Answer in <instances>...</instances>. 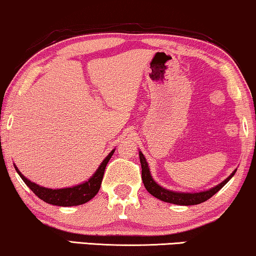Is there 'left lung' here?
<instances>
[{"instance_id": "obj_1", "label": "left lung", "mask_w": 256, "mask_h": 256, "mask_svg": "<svg viewBox=\"0 0 256 256\" xmlns=\"http://www.w3.org/2000/svg\"><path fill=\"white\" fill-rule=\"evenodd\" d=\"M139 160L142 164V180H143L145 189L151 194L152 196H154L156 198L163 200L166 203H172V204L177 206H195L200 204V203L206 202V200H209L210 197L214 196L218 190H221L223 186L227 184L232 176H234L236 170L235 169L224 180H222L221 183L215 186L214 188H210L208 190H203V192H174V190L166 189L160 186L156 180L152 177L150 168L146 160H145L144 154H142V151H139Z\"/></svg>"}]
</instances>
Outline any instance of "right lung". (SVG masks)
<instances>
[{
  "label": "right lung",
  "instance_id": "right-lung-1",
  "mask_svg": "<svg viewBox=\"0 0 256 256\" xmlns=\"http://www.w3.org/2000/svg\"><path fill=\"white\" fill-rule=\"evenodd\" d=\"M116 148L110 152L104 158V160L100 163L98 169L96 170V172L90 177L88 180L85 182L76 184V186H68V188H61V189H50V188L41 186L38 184L32 182L28 178H26L24 174H21V171L18 169V166H15V170L18 171V174H20L22 180L27 184L29 189L36 195L38 198L48 203V204L53 206H80L84 203L88 202L90 200H92L96 194H98L100 186H102V177H104L105 168L108 166L110 158L112 157L113 152Z\"/></svg>",
  "mask_w": 256,
  "mask_h": 256
}]
</instances>
